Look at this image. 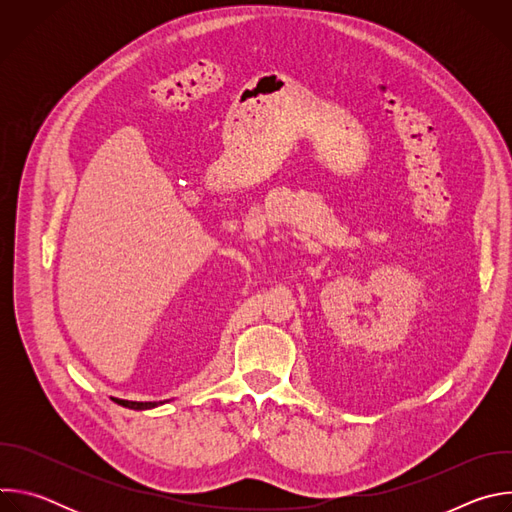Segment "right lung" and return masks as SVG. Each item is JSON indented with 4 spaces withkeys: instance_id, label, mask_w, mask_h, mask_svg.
Masks as SVG:
<instances>
[{
    "instance_id": "right-lung-1",
    "label": "right lung",
    "mask_w": 512,
    "mask_h": 512,
    "mask_svg": "<svg viewBox=\"0 0 512 512\" xmlns=\"http://www.w3.org/2000/svg\"><path fill=\"white\" fill-rule=\"evenodd\" d=\"M115 403L129 407V409H152L158 405L156 401H125V399H115Z\"/></svg>"
}]
</instances>
